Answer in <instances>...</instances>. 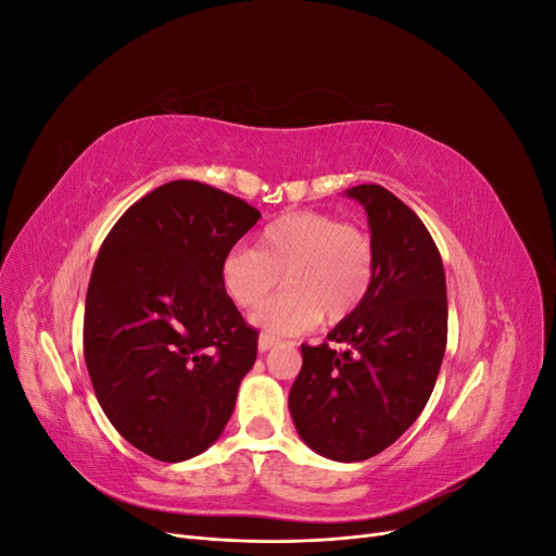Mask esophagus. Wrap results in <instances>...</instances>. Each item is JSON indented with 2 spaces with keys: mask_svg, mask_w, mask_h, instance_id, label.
<instances>
[{
  "mask_svg": "<svg viewBox=\"0 0 556 556\" xmlns=\"http://www.w3.org/2000/svg\"><path fill=\"white\" fill-rule=\"evenodd\" d=\"M274 345H278V339H276V336H271V333H262V336H260V350H262V352L271 350Z\"/></svg>",
  "mask_w": 556,
  "mask_h": 556,
  "instance_id": "obj_1",
  "label": "esophagus"
}]
</instances>
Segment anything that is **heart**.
I'll list each match as a JSON object with an SVG mask.
<instances>
[{"label":"heart","instance_id":"heart-1","mask_svg":"<svg viewBox=\"0 0 556 556\" xmlns=\"http://www.w3.org/2000/svg\"><path fill=\"white\" fill-rule=\"evenodd\" d=\"M376 271V243L366 227L323 211H292L260 231L257 250L231 248L220 278L233 304L252 308L282 276L288 290L252 313V323L271 336H290L313 327L319 313L329 323L355 313Z\"/></svg>","mask_w":556,"mask_h":556}]
</instances>
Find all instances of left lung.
<instances>
[{
    "mask_svg": "<svg viewBox=\"0 0 556 556\" xmlns=\"http://www.w3.org/2000/svg\"><path fill=\"white\" fill-rule=\"evenodd\" d=\"M348 197L368 215L376 282L325 343L301 345L290 413L317 454L364 462L425 410L445 355L447 294L441 252L415 211L374 182Z\"/></svg>",
    "mask_w": 556,
    "mask_h": 556,
    "instance_id": "obj_1",
    "label": "left lung"
}]
</instances>
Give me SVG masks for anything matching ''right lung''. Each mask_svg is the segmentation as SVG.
Listing matches in <instances>:
<instances>
[{"instance_id": "right-lung-1", "label": "right lung", "mask_w": 556, "mask_h": 556, "mask_svg": "<svg viewBox=\"0 0 556 556\" xmlns=\"http://www.w3.org/2000/svg\"><path fill=\"white\" fill-rule=\"evenodd\" d=\"M260 217L206 182L172 180L99 248L83 355L99 406L148 457H197L229 422L260 331L225 294L220 266Z\"/></svg>"}]
</instances>
